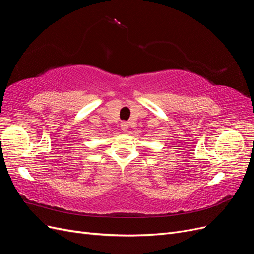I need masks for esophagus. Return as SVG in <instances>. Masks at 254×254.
<instances>
[{"label":"esophagus","mask_w":254,"mask_h":254,"mask_svg":"<svg viewBox=\"0 0 254 254\" xmlns=\"http://www.w3.org/2000/svg\"><path fill=\"white\" fill-rule=\"evenodd\" d=\"M121 129H122L124 132H127V130H128V123H127V122H122V123H121Z\"/></svg>","instance_id":"esophagus-1"}]
</instances>
